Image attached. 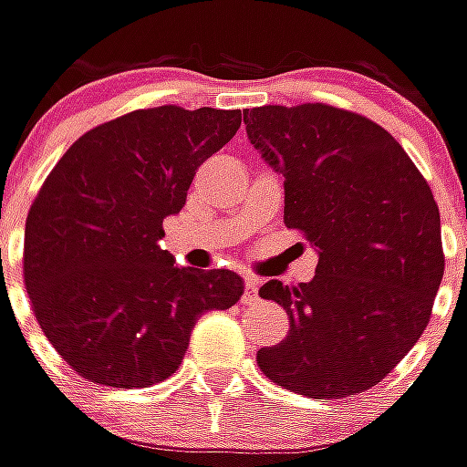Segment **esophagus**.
<instances>
[{
  "mask_svg": "<svg viewBox=\"0 0 467 467\" xmlns=\"http://www.w3.org/2000/svg\"><path fill=\"white\" fill-rule=\"evenodd\" d=\"M259 280L245 275V293H243V304H256L259 301Z\"/></svg>",
  "mask_w": 467,
  "mask_h": 467,
  "instance_id": "esophagus-1",
  "label": "esophagus"
}]
</instances>
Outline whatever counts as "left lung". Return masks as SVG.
Listing matches in <instances>:
<instances>
[{
  "label": "left lung",
  "instance_id": "obj_1",
  "mask_svg": "<svg viewBox=\"0 0 467 467\" xmlns=\"http://www.w3.org/2000/svg\"><path fill=\"white\" fill-rule=\"evenodd\" d=\"M251 145L285 179V224L317 248L312 283L269 280L290 317L261 372L312 399L362 394L423 336L444 277L441 219L423 174L370 119L306 102L243 110Z\"/></svg>",
  "mask_w": 467,
  "mask_h": 467
}]
</instances>
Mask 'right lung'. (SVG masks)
<instances>
[{
	"mask_svg": "<svg viewBox=\"0 0 467 467\" xmlns=\"http://www.w3.org/2000/svg\"><path fill=\"white\" fill-rule=\"evenodd\" d=\"M240 110L161 105L78 137L26 219L23 280L44 336L97 386L145 389L177 372L198 317L230 309L243 277L177 266L161 248L198 166Z\"/></svg>",
	"mask_w": 467,
	"mask_h": 467,
	"instance_id": "add662e5",
	"label": "right lung"
}]
</instances>
